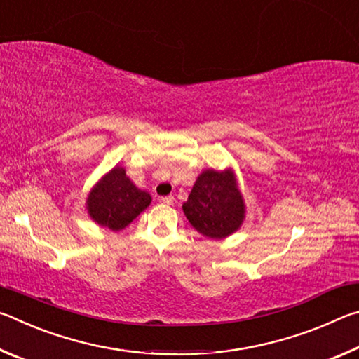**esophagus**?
Instances as JSON below:
<instances>
[{
    "label": "esophagus",
    "mask_w": 359,
    "mask_h": 359,
    "mask_svg": "<svg viewBox=\"0 0 359 359\" xmlns=\"http://www.w3.org/2000/svg\"><path fill=\"white\" fill-rule=\"evenodd\" d=\"M174 201H175L174 196H163V198H160V203L168 204V205H172Z\"/></svg>",
    "instance_id": "34e87169"
}]
</instances>
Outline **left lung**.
<instances>
[{"label": "left lung", "instance_id": "8db88e82", "mask_svg": "<svg viewBox=\"0 0 359 359\" xmlns=\"http://www.w3.org/2000/svg\"><path fill=\"white\" fill-rule=\"evenodd\" d=\"M184 212L191 226L205 238L223 239L238 231L244 220V199L229 171H204L184 203Z\"/></svg>", "mask_w": 359, "mask_h": 359}]
</instances>
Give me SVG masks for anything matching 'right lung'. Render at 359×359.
<instances>
[{
  "mask_svg": "<svg viewBox=\"0 0 359 359\" xmlns=\"http://www.w3.org/2000/svg\"><path fill=\"white\" fill-rule=\"evenodd\" d=\"M151 198L126 177L123 168H114L88 194V214L112 231H120L147 209Z\"/></svg>",
  "mask_w": 359,
  "mask_h": 359,
  "instance_id": "add662e5",
  "label": "right lung"
}]
</instances>
